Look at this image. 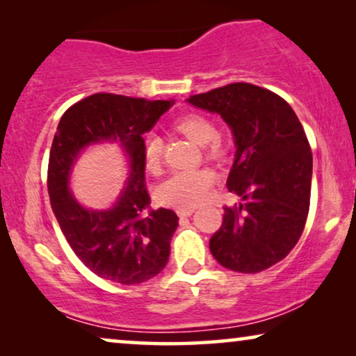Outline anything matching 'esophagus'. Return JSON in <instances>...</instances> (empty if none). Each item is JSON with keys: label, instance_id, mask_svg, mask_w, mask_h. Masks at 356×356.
I'll list each match as a JSON object with an SVG mask.
<instances>
[{"label": "esophagus", "instance_id": "esophagus-1", "mask_svg": "<svg viewBox=\"0 0 356 356\" xmlns=\"http://www.w3.org/2000/svg\"><path fill=\"white\" fill-rule=\"evenodd\" d=\"M193 212H194L193 207L191 209H178V211H177L178 217H189Z\"/></svg>", "mask_w": 356, "mask_h": 356}]
</instances>
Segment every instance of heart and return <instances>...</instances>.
<instances>
[{"label": "heart", "instance_id": "obj_1", "mask_svg": "<svg viewBox=\"0 0 356 356\" xmlns=\"http://www.w3.org/2000/svg\"><path fill=\"white\" fill-rule=\"evenodd\" d=\"M179 133L186 136L193 143L201 144L204 155L211 160H217L225 154V144L217 134L216 124L207 116L199 113H188L175 123ZM145 168L150 173H159L162 168L163 149L162 140L157 136H147L143 147ZM213 177L209 170H181L165 179L157 189V201L162 206L173 209H191L201 204L211 193Z\"/></svg>", "mask_w": 356, "mask_h": 356}]
</instances>
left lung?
I'll return each instance as SVG.
<instances>
[{
	"mask_svg": "<svg viewBox=\"0 0 356 356\" xmlns=\"http://www.w3.org/2000/svg\"><path fill=\"white\" fill-rule=\"evenodd\" d=\"M189 104L232 128L236 157L227 188L245 199L223 207L209 241L212 256L241 274L269 269L293 250L308 218L313 154L303 126L280 95L248 82L196 94Z\"/></svg>",
	"mask_w": 356,
	"mask_h": 356,
	"instance_id": "1",
	"label": "left lung"
}]
</instances>
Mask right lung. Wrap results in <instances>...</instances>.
Instances as JSON below:
<instances>
[{
  "label": "right lung",
  "mask_w": 356,
  "mask_h": 356,
  "mask_svg": "<svg viewBox=\"0 0 356 356\" xmlns=\"http://www.w3.org/2000/svg\"><path fill=\"white\" fill-rule=\"evenodd\" d=\"M170 105L168 100L100 92L71 105L58 124L47 175L51 209L74 254L105 280L143 284L162 272L168 262L178 217L170 209L144 216L150 196L145 188L143 134ZM104 140H116L129 154V186L108 211H87L72 197L67 178L80 150Z\"/></svg>",
  "instance_id": "right-lung-1"
}]
</instances>
